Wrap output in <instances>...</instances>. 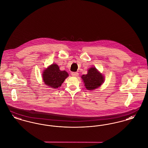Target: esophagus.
<instances>
[{
  "label": "esophagus",
  "instance_id": "34e87169",
  "mask_svg": "<svg viewBox=\"0 0 148 148\" xmlns=\"http://www.w3.org/2000/svg\"><path fill=\"white\" fill-rule=\"evenodd\" d=\"M71 75L73 76V77H77L78 76V75H79V73H77V72H73V73H71Z\"/></svg>",
  "mask_w": 148,
  "mask_h": 148
}]
</instances>
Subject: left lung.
<instances>
[{
	"mask_svg": "<svg viewBox=\"0 0 148 148\" xmlns=\"http://www.w3.org/2000/svg\"><path fill=\"white\" fill-rule=\"evenodd\" d=\"M85 88L88 90H94L99 87L104 82V76L100 74L95 67H92L88 74L82 75Z\"/></svg>",
	"mask_w": 148,
	"mask_h": 148,
	"instance_id": "obj_1",
	"label": "left lung"
}]
</instances>
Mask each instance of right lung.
Wrapping results in <instances>:
<instances>
[{
    "instance_id": "1",
    "label": "right lung",
    "mask_w": 148,
    "mask_h": 148,
    "mask_svg": "<svg viewBox=\"0 0 148 148\" xmlns=\"http://www.w3.org/2000/svg\"><path fill=\"white\" fill-rule=\"evenodd\" d=\"M68 75L66 71H60L58 65L53 64L44 71L42 74V79L47 85L56 89L62 85Z\"/></svg>"
}]
</instances>
